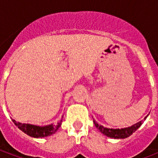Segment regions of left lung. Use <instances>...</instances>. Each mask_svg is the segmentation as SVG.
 <instances>
[{
	"label": "left lung",
	"mask_w": 158,
	"mask_h": 158,
	"mask_svg": "<svg viewBox=\"0 0 158 158\" xmlns=\"http://www.w3.org/2000/svg\"><path fill=\"white\" fill-rule=\"evenodd\" d=\"M146 117L144 118V120L146 119ZM94 123L95 126L101 131V133H102L103 135H106L107 137L113 138V139H125V138L130 136L133 133L135 132L141 126V125L143 124V120L136 123L135 125H133L130 127L123 128V129H110V128H106L104 127L103 125H98V122H96V120H94Z\"/></svg>",
	"instance_id": "8db88e82"
}]
</instances>
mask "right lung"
I'll return each instance as SVG.
<instances>
[{
    "mask_svg": "<svg viewBox=\"0 0 158 158\" xmlns=\"http://www.w3.org/2000/svg\"><path fill=\"white\" fill-rule=\"evenodd\" d=\"M13 120L14 124L19 130H22L23 133H25L26 135L33 138H44L53 135L60 127L62 122V120H60L56 125L52 124V125H45V126H38V125H31V124L17 122L15 120Z\"/></svg>",
    "mask_w": 158,
    "mask_h": 158,
    "instance_id": "right-lung-1",
    "label": "right lung"
}]
</instances>
